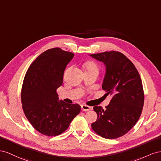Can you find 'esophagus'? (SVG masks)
Here are the masks:
<instances>
[{
  "instance_id": "1",
  "label": "esophagus",
  "mask_w": 161,
  "mask_h": 161,
  "mask_svg": "<svg viewBox=\"0 0 161 161\" xmlns=\"http://www.w3.org/2000/svg\"><path fill=\"white\" fill-rule=\"evenodd\" d=\"M81 107L82 111H90V110L92 109V108L90 107L87 106V105H86V104H82Z\"/></svg>"
}]
</instances>
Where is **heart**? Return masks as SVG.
<instances>
[{
    "instance_id": "obj_1",
    "label": "heart",
    "mask_w": 161,
    "mask_h": 161,
    "mask_svg": "<svg viewBox=\"0 0 161 161\" xmlns=\"http://www.w3.org/2000/svg\"><path fill=\"white\" fill-rule=\"evenodd\" d=\"M83 67L85 71V73H96L98 74V72L100 70L99 65L94 61H88L84 63ZM68 69L65 71L64 73V76H66L67 73L68 72Z\"/></svg>"
}]
</instances>
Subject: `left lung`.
Masks as SVG:
<instances>
[{"label":"left lung","instance_id":"left-lung-1","mask_svg":"<svg viewBox=\"0 0 161 161\" xmlns=\"http://www.w3.org/2000/svg\"><path fill=\"white\" fill-rule=\"evenodd\" d=\"M90 56L106 67L102 88L107 96H112L105 110L100 106L94 107L98 118L92 128L104 138H117L127 134L141 115L144 95L140 74L130 59L119 52Z\"/></svg>","mask_w":161,"mask_h":161}]
</instances>
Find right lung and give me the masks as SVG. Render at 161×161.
Here are the masks:
<instances>
[{
  "label": "right lung",
  "instance_id": "1",
  "mask_svg": "<svg viewBox=\"0 0 161 161\" xmlns=\"http://www.w3.org/2000/svg\"><path fill=\"white\" fill-rule=\"evenodd\" d=\"M73 56L59 48L48 49L36 58L26 72L21 90L23 110L31 125L42 134H62L81 111L79 104L59 100L57 93Z\"/></svg>",
  "mask_w": 161,
  "mask_h": 161
}]
</instances>
